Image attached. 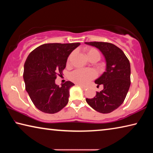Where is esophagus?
<instances>
[{
    "mask_svg": "<svg viewBox=\"0 0 153 153\" xmlns=\"http://www.w3.org/2000/svg\"><path fill=\"white\" fill-rule=\"evenodd\" d=\"M79 86H80L83 89V90H86L87 88H88V87L87 86H82V85H80V84H77Z\"/></svg>",
    "mask_w": 153,
    "mask_h": 153,
    "instance_id": "esophagus-1",
    "label": "esophagus"
}]
</instances>
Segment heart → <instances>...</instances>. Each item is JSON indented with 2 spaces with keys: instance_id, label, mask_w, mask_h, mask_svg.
I'll return each instance as SVG.
<instances>
[{
  "instance_id": "obj_1",
  "label": "heart",
  "mask_w": 153,
  "mask_h": 153,
  "mask_svg": "<svg viewBox=\"0 0 153 153\" xmlns=\"http://www.w3.org/2000/svg\"><path fill=\"white\" fill-rule=\"evenodd\" d=\"M85 53L87 57L90 61H99L100 54L96 48L88 47L85 48ZM97 76L96 72L92 69H76L69 75V79L72 82L80 85H86Z\"/></svg>"
}]
</instances>
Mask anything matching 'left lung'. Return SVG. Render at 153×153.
Returning <instances> with one entry per match:
<instances>
[{
  "mask_svg": "<svg viewBox=\"0 0 153 153\" xmlns=\"http://www.w3.org/2000/svg\"><path fill=\"white\" fill-rule=\"evenodd\" d=\"M102 52L107 61V69L95 83L103 85L92 98H86L88 104L101 113H109L123 102L130 86V63L121 49L109 42H89Z\"/></svg>",
  "mask_w": 153,
  "mask_h": 153,
  "instance_id": "left-lung-1",
  "label": "left lung"
}]
</instances>
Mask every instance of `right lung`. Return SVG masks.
<instances>
[{
	"label": "right lung",
	"instance_id": "right-lung-1",
	"mask_svg": "<svg viewBox=\"0 0 153 153\" xmlns=\"http://www.w3.org/2000/svg\"><path fill=\"white\" fill-rule=\"evenodd\" d=\"M77 43H49L38 46L27 56L24 65L25 90L35 107L46 113H56L67 105L70 81L61 87L55 84L57 76L63 74L67 58Z\"/></svg>",
	"mask_w": 153,
	"mask_h": 153
}]
</instances>
